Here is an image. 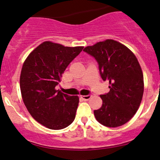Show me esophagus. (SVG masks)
I'll return each instance as SVG.
<instances>
[{"mask_svg": "<svg viewBox=\"0 0 160 160\" xmlns=\"http://www.w3.org/2000/svg\"><path fill=\"white\" fill-rule=\"evenodd\" d=\"M80 98H81L82 100L84 101H88L89 100L92 98L91 95H80Z\"/></svg>", "mask_w": 160, "mask_h": 160, "instance_id": "obj_1", "label": "esophagus"}]
</instances>
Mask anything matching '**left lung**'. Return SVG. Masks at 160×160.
I'll return each instance as SVG.
<instances>
[{"label":"left lung","mask_w":160,"mask_h":160,"mask_svg":"<svg viewBox=\"0 0 160 160\" xmlns=\"http://www.w3.org/2000/svg\"><path fill=\"white\" fill-rule=\"evenodd\" d=\"M84 52L98 63L102 80L110 92L100 95L102 105L94 111L97 121L107 127H118L135 114L144 94V76L136 56L117 40L108 39L86 47Z\"/></svg>","instance_id":"left-lung-1"}]
</instances>
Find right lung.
Returning <instances> with one entry per match:
<instances>
[{"instance_id":"right-lung-1","label":"right lung","mask_w":160,"mask_h":160,"mask_svg":"<svg viewBox=\"0 0 160 160\" xmlns=\"http://www.w3.org/2000/svg\"><path fill=\"white\" fill-rule=\"evenodd\" d=\"M82 49L44 41L24 62L19 80L23 102L33 118L45 127L62 129L74 120L79 97L64 94L56 86Z\"/></svg>"}]
</instances>
